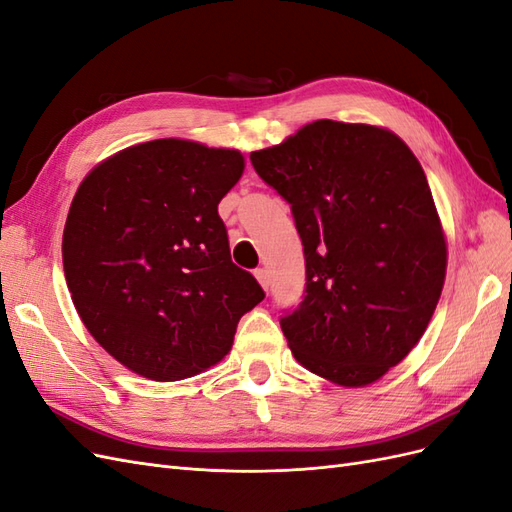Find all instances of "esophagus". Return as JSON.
I'll use <instances>...</instances> for the list:
<instances>
[{"label": "esophagus", "mask_w": 512, "mask_h": 512, "mask_svg": "<svg viewBox=\"0 0 512 512\" xmlns=\"http://www.w3.org/2000/svg\"><path fill=\"white\" fill-rule=\"evenodd\" d=\"M254 275H256V280L260 282V286L265 288V290H269V273H267V269L260 267V269L254 271Z\"/></svg>", "instance_id": "obj_1"}]
</instances>
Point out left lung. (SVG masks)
Here are the masks:
<instances>
[{
    "label": "left lung",
    "instance_id": "obj_1",
    "mask_svg": "<svg viewBox=\"0 0 512 512\" xmlns=\"http://www.w3.org/2000/svg\"><path fill=\"white\" fill-rule=\"evenodd\" d=\"M250 160L303 241V301L280 318L294 359L342 386L380 380L423 337L444 286L446 241L421 164L397 134L331 119Z\"/></svg>",
    "mask_w": 512,
    "mask_h": 512
}]
</instances>
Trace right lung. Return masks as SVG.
Here are the masks:
<instances>
[{"instance_id": "add662e5", "label": "right lung", "mask_w": 512, "mask_h": 512, "mask_svg": "<svg viewBox=\"0 0 512 512\" xmlns=\"http://www.w3.org/2000/svg\"><path fill=\"white\" fill-rule=\"evenodd\" d=\"M235 149L160 138L83 179L64 228V273L87 331L134 374L173 382L222 361L262 299L230 260L220 200L243 175Z\"/></svg>"}]
</instances>
